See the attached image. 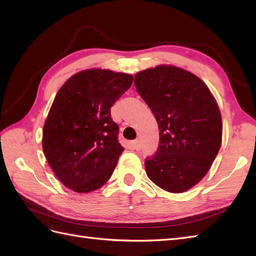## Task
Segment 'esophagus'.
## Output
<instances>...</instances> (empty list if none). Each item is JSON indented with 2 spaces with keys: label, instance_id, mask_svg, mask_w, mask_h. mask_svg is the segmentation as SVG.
<instances>
[{
  "label": "esophagus",
  "instance_id": "34e87169",
  "mask_svg": "<svg viewBox=\"0 0 256 256\" xmlns=\"http://www.w3.org/2000/svg\"><path fill=\"white\" fill-rule=\"evenodd\" d=\"M133 148L134 150H140V140H135L134 142H133Z\"/></svg>",
  "mask_w": 256,
  "mask_h": 256
}]
</instances>
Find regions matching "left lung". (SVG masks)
I'll return each instance as SVG.
<instances>
[{
    "mask_svg": "<svg viewBox=\"0 0 256 256\" xmlns=\"http://www.w3.org/2000/svg\"><path fill=\"white\" fill-rule=\"evenodd\" d=\"M134 84L160 128L158 148L146 158V174L166 192H186L206 176L220 150L216 101L197 76L170 64L138 72Z\"/></svg>",
    "mask_w": 256,
    "mask_h": 256,
    "instance_id": "1",
    "label": "left lung"
}]
</instances>
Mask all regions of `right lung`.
<instances>
[{"instance_id":"add662e5","label":"right lung","mask_w":256,"mask_h":256,"mask_svg":"<svg viewBox=\"0 0 256 256\" xmlns=\"http://www.w3.org/2000/svg\"><path fill=\"white\" fill-rule=\"evenodd\" d=\"M133 76L108 69H86L58 90L42 128V150L67 188L86 194L112 176L124 150L111 106L128 90Z\"/></svg>"}]
</instances>
